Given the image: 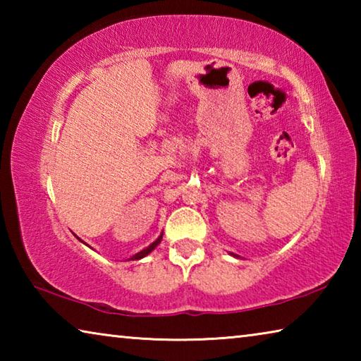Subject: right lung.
Masks as SVG:
<instances>
[{"label":"right lung","instance_id":"1","mask_svg":"<svg viewBox=\"0 0 361 361\" xmlns=\"http://www.w3.org/2000/svg\"><path fill=\"white\" fill-rule=\"evenodd\" d=\"M161 240H162V234H161V235H159V237H157V239H156L154 242H152L149 247H146L145 250H142V252H138L137 255H133V256H132V258H130V261H133V259H142V258H145V256H146V255H149V253L152 252V250H154V248H156V247L159 245V243H161Z\"/></svg>","mask_w":361,"mask_h":361}]
</instances>
